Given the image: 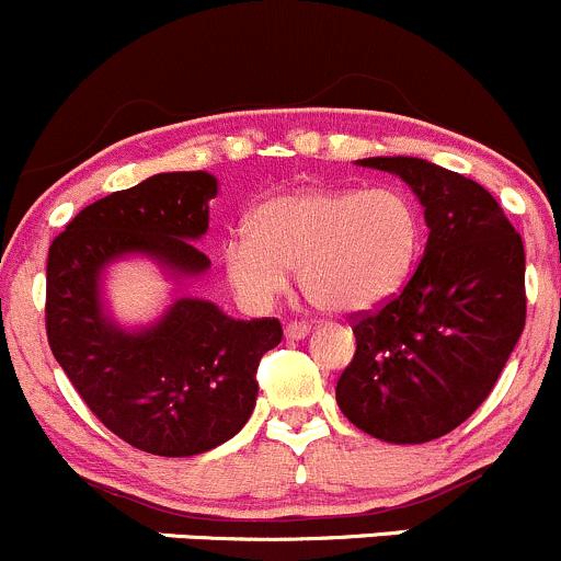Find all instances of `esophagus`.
<instances>
[{"instance_id":"1","label":"esophagus","mask_w":561,"mask_h":561,"mask_svg":"<svg viewBox=\"0 0 561 561\" xmlns=\"http://www.w3.org/2000/svg\"><path fill=\"white\" fill-rule=\"evenodd\" d=\"M307 334H310V327L305 321L286 323V340H305Z\"/></svg>"}]
</instances>
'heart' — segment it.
<instances>
[{
  "instance_id": "b5f03b06",
  "label": "heart",
  "mask_w": 561,
  "mask_h": 561,
  "mask_svg": "<svg viewBox=\"0 0 561 561\" xmlns=\"http://www.w3.org/2000/svg\"><path fill=\"white\" fill-rule=\"evenodd\" d=\"M423 219L407 192L297 190L270 197L249 216V234L221 251L227 283L251 307H267L297 270L299 288L329 312L388 302L412 275Z\"/></svg>"
}]
</instances>
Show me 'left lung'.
I'll list each match as a JSON object with an SVG mask.
<instances>
[{
    "label": "left lung",
    "instance_id": "obj_1",
    "mask_svg": "<svg viewBox=\"0 0 561 561\" xmlns=\"http://www.w3.org/2000/svg\"><path fill=\"white\" fill-rule=\"evenodd\" d=\"M425 208L427 243L401 294L353 323L355 355L336 403L379 442L447 436L481 407L527 316L524 245L473 179L420 158H366Z\"/></svg>",
    "mask_w": 561,
    "mask_h": 561
}]
</instances>
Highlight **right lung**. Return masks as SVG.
I'll return each instance as SVG.
<instances>
[{
	"mask_svg": "<svg viewBox=\"0 0 561 561\" xmlns=\"http://www.w3.org/2000/svg\"><path fill=\"white\" fill-rule=\"evenodd\" d=\"M219 182L206 171L158 173L82 208L47 254V342L66 377L114 436L160 457L230 442L256 403V366L280 342L275 318L234 321L179 297L154 323L125 329L104 305V273L147 256L171 280L203 275L195 245Z\"/></svg>",
	"mask_w": 561,
	"mask_h": 561,
	"instance_id": "1",
	"label": "right lung"
}]
</instances>
